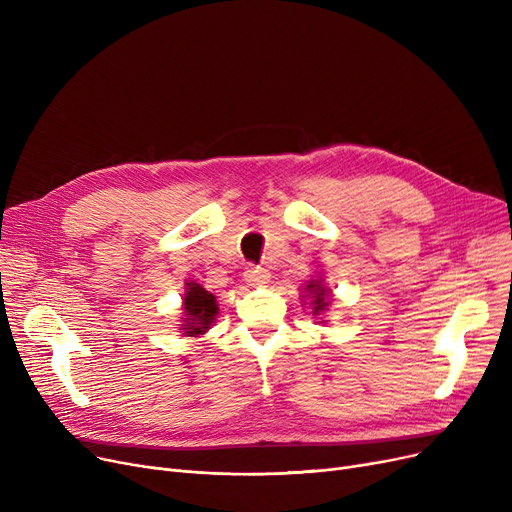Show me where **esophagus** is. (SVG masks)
<instances>
[{"label":"esophagus","instance_id":"34e87169","mask_svg":"<svg viewBox=\"0 0 512 512\" xmlns=\"http://www.w3.org/2000/svg\"><path fill=\"white\" fill-rule=\"evenodd\" d=\"M270 272L263 270V267H249L245 272V280L249 282V286H267L270 284Z\"/></svg>","mask_w":512,"mask_h":512}]
</instances>
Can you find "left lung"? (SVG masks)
I'll use <instances>...</instances> for the list:
<instances>
[{
	"instance_id": "obj_1",
	"label": "left lung",
	"mask_w": 512,
	"mask_h": 512,
	"mask_svg": "<svg viewBox=\"0 0 512 512\" xmlns=\"http://www.w3.org/2000/svg\"><path fill=\"white\" fill-rule=\"evenodd\" d=\"M305 290L309 292L307 297L311 299V313L315 317H319L321 313H326L328 305H330V288L321 284V280H311ZM317 324H319V321H317Z\"/></svg>"
}]
</instances>
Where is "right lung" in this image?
Instances as JSON below:
<instances>
[{"label": "right lung", "mask_w": 512, "mask_h": 512, "mask_svg": "<svg viewBox=\"0 0 512 512\" xmlns=\"http://www.w3.org/2000/svg\"><path fill=\"white\" fill-rule=\"evenodd\" d=\"M182 328L184 336H201L205 334L215 321V315H218V301L211 292H207L201 284L197 282H186V290L182 297Z\"/></svg>", "instance_id": "1"}]
</instances>
